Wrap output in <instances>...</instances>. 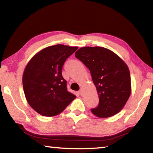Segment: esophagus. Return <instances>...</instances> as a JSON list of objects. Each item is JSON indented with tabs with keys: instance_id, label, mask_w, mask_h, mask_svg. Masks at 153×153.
Returning <instances> with one entry per match:
<instances>
[{
	"instance_id": "1",
	"label": "esophagus",
	"mask_w": 153,
	"mask_h": 153,
	"mask_svg": "<svg viewBox=\"0 0 153 153\" xmlns=\"http://www.w3.org/2000/svg\"><path fill=\"white\" fill-rule=\"evenodd\" d=\"M79 94L82 96V97L83 95H84V92H83V90L82 89H80V90L79 91Z\"/></svg>"
}]
</instances>
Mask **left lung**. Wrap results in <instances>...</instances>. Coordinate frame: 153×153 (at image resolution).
<instances>
[{"label": "left lung", "mask_w": 153, "mask_h": 153, "mask_svg": "<svg viewBox=\"0 0 153 153\" xmlns=\"http://www.w3.org/2000/svg\"><path fill=\"white\" fill-rule=\"evenodd\" d=\"M75 56L89 69L99 98L92 113L98 117L115 115L124 107L131 92L127 64L117 55L100 46H85Z\"/></svg>", "instance_id": "8db88e82"}]
</instances>
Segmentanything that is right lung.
Listing matches in <instances>:
<instances>
[{
	"instance_id": "1",
	"label": "right lung",
	"mask_w": 153,
	"mask_h": 153,
	"mask_svg": "<svg viewBox=\"0 0 153 153\" xmlns=\"http://www.w3.org/2000/svg\"><path fill=\"white\" fill-rule=\"evenodd\" d=\"M77 48L63 45L48 46L27 63L23 88L28 104L38 113L46 117L57 115L76 98L67 91L61 71L66 59Z\"/></svg>"
}]
</instances>
